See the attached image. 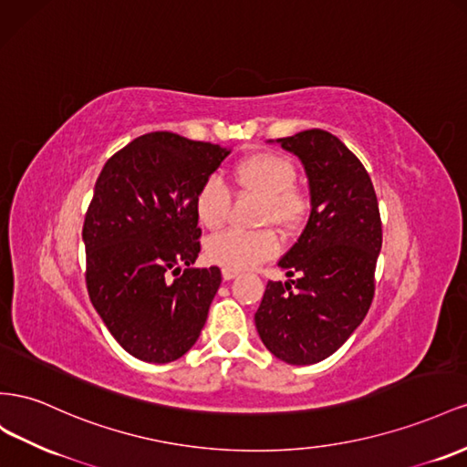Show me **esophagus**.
<instances>
[{
  "mask_svg": "<svg viewBox=\"0 0 467 467\" xmlns=\"http://www.w3.org/2000/svg\"><path fill=\"white\" fill-rule=\"evenodd\" d=\"M222 276L225 281H230V279H234V276H237V271L235 269H228V267H223L222 269Z\"/></svg>",
  "mask_w": 467,
  "mask_h": 467,
  "instance_id": "1",
  "label": "esophagus"
}]
</instances>
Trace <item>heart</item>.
<instances>
[{"label":"heart","mask_w":467,"mask_h":467,"mask_svg":"<svg viewBox=\"0 0 467 467\" xmlns=\"http://www.w3.org/2000/svg\"><path fill=\"white\" fill-rule=\"evenodd\" d=\"M234 182L245 192L263 198L259 225H275L283 234H295L310 213V198L296 186V165L275 150H259L235 162ZM232 192L220 176H208L194 194V212L206 230H220L228 220ZM279 251V237L271 228L257 232L230 230L208 239L206 255L228 269H247L271 259Z\"/></svg>","instance_id":"heart-1"}]
</instances>
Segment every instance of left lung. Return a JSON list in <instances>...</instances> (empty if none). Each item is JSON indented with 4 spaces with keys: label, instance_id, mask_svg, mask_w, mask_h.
I'll list each match as a JSON object with an SVG mask.
<instances>
[{
    "label": "left lung",
    "instance_id": "obj_1",
    "mask_svg": "<svg viewBox=\"0 0 467 467\" xmlns=\"http://www.w3.org/2000/svg\"><path fill=\"white\" fill-rule=\"evenodd\" d=\"M279 143L305 165L312 212L279 261L296 279L267 283L255 326L275 358L310 365L332 356L371 306L381 216L368 171L336 135L306 130Z\"/></svg>",
    "mask_w": 467,
    "mask_h": 467
}]
</instances>
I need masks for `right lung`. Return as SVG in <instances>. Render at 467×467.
Wrapping results in <instances>:
<instances>
[{"label":"right lung","mask_w":467,"mask_h":467,"mask_svg":"<svg viewBox=\"0 0 467 467\" xmlns=\"http://www.w3.org/2000/svg\"><path fill=\"white\" fill-rule=\"evenodd\" d=\"M228 149L171 131L137 137L99 172L82 239L86 288L109 334L133 358L171 363L202 332L218 267L200 254L194 194Z\"/></svg>","instance_id":"add662e5"}]
</instances>
